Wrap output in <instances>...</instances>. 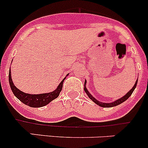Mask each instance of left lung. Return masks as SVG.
<instances>
[{
    "label": "left lung",
    "instance_id": "1",
    "mask_svg": "<svg viewBox=\"0 0 148 148\" xmlns=\"http://www.w3.org/2000/svg\"><path fill=\"white\" fill-rule=\"evenodd\" d=\"M138 79L136 80V82H135V85L133 86V87L132 88V89H130V90L129 91V92H127V93L125 95H124L122 97L120 98V99H117V100L114 101V102H110V103H105V102H100V101H98L97 99H95V97H94L93 96H92V95H91L90 93L89 92V91L87 90V89H86V80L85 79V82H84V92H86V94L87 95V96L89 97V99H92V101H93L95 103V104H97V105H99V107H115V106H117L119 105V104H122V102H124L125 101H126L127 99H128V98L130 97L131 96V95L132 94V92H133V91L135 90V87L137 86V84H138Z\"/></svg>",
    "mask_w": 148,
    "mask_h": 148
}]
</instances>
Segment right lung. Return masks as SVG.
<instances>
[{
    "instance_id": "right-lung-1",
    "label": "right lung",
    "mask_w": 148,
    "mask_h": 148,
    "mask_svg": "<svg viewBox=\"0 0 148 148\" xmlns=\"http://www.w3.org/2000/svg\"><path fill=\"white\" fill-rule=\"evenodd\" d=\"M10 69L9 70V84L11 90L13 92V95L25 104L26 105L29 106L31 107H41L44 106L46 105L49 103H50L52 100L55 99L59 97V94H60L61 91L62 89V86H63V82L64 79L68 76H66L63 79L60 84L58 85L57 88L53 92H49V93H44V94H39V95H32V94H28L25 93V92H22L20 89H18L13 84V81L11 79V74H10Z\"/></svg>"
}]
</instances>
